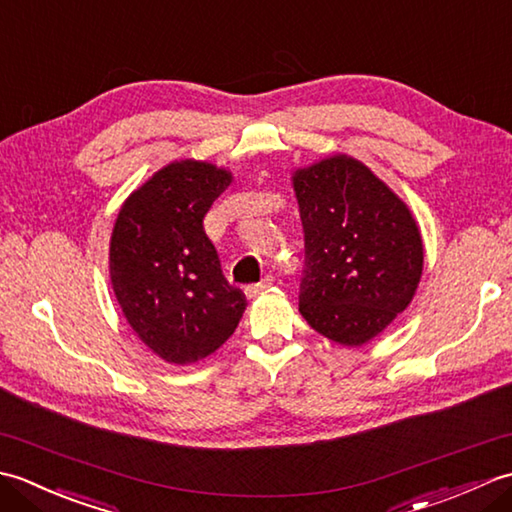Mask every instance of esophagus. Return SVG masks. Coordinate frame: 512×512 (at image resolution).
I'll return each mask as SVG.
<instances>
[{"label": "esophagus", "instance_id": "1", "mask_svg": "<svg viewBox=\"0 0 512 512\" xmlns=\"http://www.w3.org/2000/svg\"><path fill=\"white\" fill-rule=\"evenodd\" d=\"M273 275H266L262 281H259V284H250V286H246V297H257V295H262L264 290H268L270 286H273Z\"/></svg>", "mask_w": 512, "mask_h": 512}]
</instances>
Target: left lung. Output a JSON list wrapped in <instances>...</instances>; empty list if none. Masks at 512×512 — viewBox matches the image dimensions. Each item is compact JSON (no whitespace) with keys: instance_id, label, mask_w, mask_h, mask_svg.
<instances>
[{"instance_id":"left-lung-1","label":"left lung","mask_w":512,"mask_h":512,"mask_svg":"<svg viewBox=\"0 0 512 512\" xmlns=\"http://www.w3.org/2000/svg\"><path fill=\"white\" fill-rule=\"evenodd\" d=\"M306 264L299 312L341 345H363L405 310L422 275V237L407 204L350 156L292 176Z\"/></svg>"}]
</instances>
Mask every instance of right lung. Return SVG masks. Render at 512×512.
I'll return each instance as SVG.
<instances>
[{"instance_id": "add662e5", "label": "right lung", "mask_w": 512, "mask_h": 512, "mask_svg": "<svg viewBox=\"0 0 512 512\" xmlns=\"http://www.w3.org/2000/svg\"><path fill=\"white\" fill-rule=\"evenodd\" d=\"M231 180L209 162H171L129 195L114 224L110 277L118 306L167 363L213 354L246 310L244 292L228 284L204 233V215Z\"/></svg>"}]
</instances>
